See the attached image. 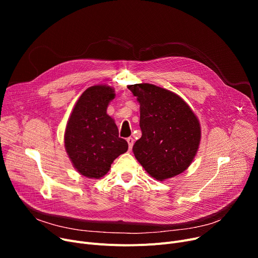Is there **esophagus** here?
<instances>
[{"mask_svg": "<svg viewBox=\"0 0 258 258\" xmlns=\"http://www.w3.org/2000/svg\"><path fill=\"white\" fill-rule=\"evenodd\" d=\"M126 141H127V143H128L130 150H132V147H133V145H134V139H133L132 137H130V138H127V139H126Z\"/></svg>", "mask_w": 258, "mask_h": 258, "instance_id": "1", "label": "esophagus"}]
</instances>
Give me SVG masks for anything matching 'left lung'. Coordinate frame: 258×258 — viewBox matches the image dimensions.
I'll use <instances>...</instances> for the list:
<instances>
[{"label":"left lung","instance_id":"left-lung-1","mask_svg":"<svg viewBox=\"0 0 258 258\" xmlns=\"http://www.w3.org/2000/svg\"><path fill=\"white\" fill-rule=\"evenodd\" d=\"M140 103L142 136L133 146L135 157L159 181L188 168L201 140L199 120L177 94L151 84L127 87Z\"/></svg>","mask_w":258,"mask_h":258}]
</instances>
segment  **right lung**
Wrapping results in <instances>:
<instances>
[{
  "mask_svg": "<svg viewBox=\"0 0 258 258\" xmlns=\"http://www.w3.org/2000/svg\"><path fill=\"white\" fill-rule=\"evenodd\" d=\"M115 97L108 86L88 88L77 100L67 123L64 147L74 167L90 179H99L110 170L113 161L124 154L127 142L119 137L106 107Z\"/></svg>",
  "mask_w": 258,
  "mask_h": 258,
  "instance_id": "right-lung-1",
  "label": "right lung"
}]
</instances>
